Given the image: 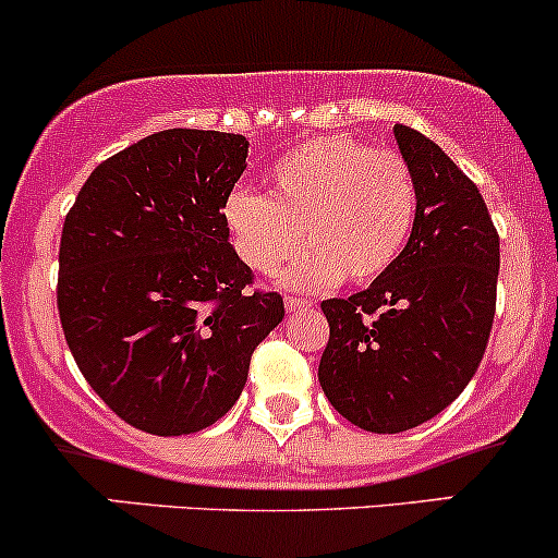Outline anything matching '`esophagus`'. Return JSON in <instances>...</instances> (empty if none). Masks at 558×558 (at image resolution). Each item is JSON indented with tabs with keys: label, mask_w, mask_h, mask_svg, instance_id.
I'll use <instances>...</instances> for the list:
<instances>
[{
	"label": "esophagus",
	"mask_w": 558,
	"mask_h": 558,
	"mask_svg": "<svg viewBox=\"0 0 558 558\" xmlns=\"http://www.w3.org/2000/svg\"><path fill=\"white\" fill-rule=\"evenodd\" d=\"M312 307L310 299H302V296H286V310L289 312H299V310H307Z\"/></svg>",
	"instance_id": "esophagus-1"
}]
</instances>
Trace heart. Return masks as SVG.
I'll use <instances>...</instances> for the list:
<instances>
[{
  "instance_id": "obj_1",
  "label": "heart",
  "mask_w": 558,
  "mask_h": 558,
  "mask_svg": "<svg viewBox=\"0 0 558 558\" xmlns=\"http://www.w3.org/2000/svg\"><path fill=\"white\" fill-rule=\"evenodd\" d=\"M418 214V187L395 150H373L352 137H317L280 156L267 174V198L232 193L225 228L246 267L289 269L299 289H326L341 278L373 283L402 256Z\"/></svg>"
}]
</instances>
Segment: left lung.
I'll return each instance as SVG.
<instances>
[{"instance_id":"obj_1","label":"left lung","mask_w":558,"mask_h":558,"mask_svg":"<svg viewBox=\"0 0 558 558\" xmlns=\"http://www.w3.org/2000/svg\"><path fill=\"white\" fill-rule=\"evenodd\" d=\"M395 137L418 187L413 235L368 289L320 304L330 326L320 387L376 434L424 424L466 389L487 349L500 269L480 187L421 132L395 124Z\"/></svg>"}]
</instances>
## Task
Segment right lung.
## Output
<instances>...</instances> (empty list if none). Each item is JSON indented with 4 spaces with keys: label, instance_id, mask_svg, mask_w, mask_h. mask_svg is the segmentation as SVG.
Masks as SVG:
<instances>
[{
    "label": "right lung",
    "instance_id": "obj_1",
    "mask_svg": "<svg viewBox=\"0 0 558 558\" xmlns=\"http://www.w3.org/2000/svg\"><path fill=\"white\" fill-rule=\"evenodd\" d=\"M243 134L163 130L89 174L60 238L58 312L78 371L121 421L201 432L235 405L283 296L254 291L225 204Z\"/></svg>",
    "mask_w": 558,
    "mask_h": 558
}]
</instances>
